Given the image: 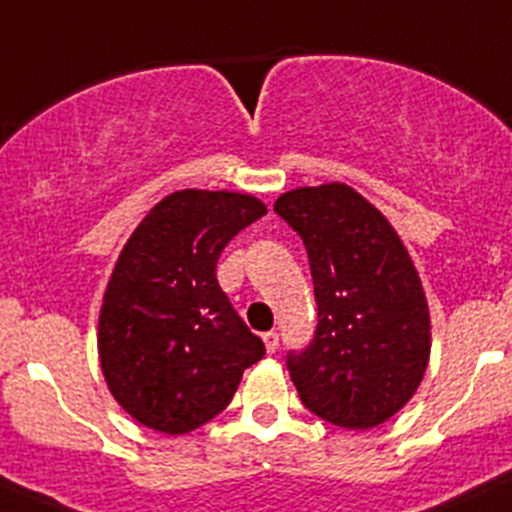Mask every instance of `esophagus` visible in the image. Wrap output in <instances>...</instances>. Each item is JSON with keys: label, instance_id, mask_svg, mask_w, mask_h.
<instances>
[{"label": "esophagus", "instance_id": "obj_1", "mask_svg": "<svg viewBox=\"0 0 512 512\" xmlns=\"http://www.w3.org/2000/svg\"><path fill=\"white\" fill-rule=\"evenodd\" d=\"M262 340H265L267 352H275V350H277V345H280V335H277L275 330L265 332V335H262Z\"/></svg>", "mask_w": 512, "mask_h": 512}]
</instances>
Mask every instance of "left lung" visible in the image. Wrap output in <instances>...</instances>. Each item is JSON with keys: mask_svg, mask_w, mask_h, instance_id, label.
Segmentation results:
<instances>
[{"mask_svg": "<svg viewBox=\"0 0 512 512\" xmlns=\"http://www.w3.org/2000/svg\"><path fill=\"white\" fill-rule=\"evenodd\" d=\"M302 237L317 302L310 345L287 352L302 405L347 430L393 418L430 360V312L418 270L385 215L330 182L277 197Z\"/></svg>", "mask_w": 512, "mask_h": 512, "instance_id": "obj_1", "label": "left lung"}]
</instances>
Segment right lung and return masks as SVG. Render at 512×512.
I'll list each match as a JSON object with an SVG mask.
<instances>
[{"mask_svg":"<svg viewBox=\"0 0 512 512\" xmlns=\"http://www.w3.org/2000/svg\"><path fill=\"white\" fill-rule=\"evenodd\" d=\"M267 212L240 192L180 190L137 225L99 310V362L109 393L137 423L197 430L230 405L265 345L217 282L227 242Z\"/></svg>","mask_w":512,"mask_h":512,"instance_id":"obj_1","label":"right lung"}]
</instances>
